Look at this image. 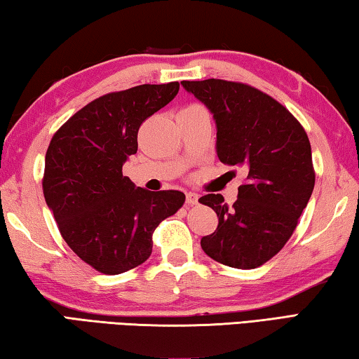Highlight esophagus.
Here are the masks:
<instances>
[{
  "label": "esophagus",
  "mask_w": 359,
  "mask_h": 359,
  "mask_svg": "<svg viewBox=\"0 0 359 359\" xmlns=\"http://www.w3.org/2000/svg\"><path fill=\"white\" fill-rule=\"evenodd\" d=\"M198 199H199V194L198 193H193V191H188L187 193V204L188 205L198 204Z\"/></svg>",
  "instance_id": "34e87169"
}]
</instances>
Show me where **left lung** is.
Masks as SVG:
<instances>
[{"instance_id": "left-lung-1", "label": "left lung", "mask_w": 359, "mask_h": 359, "mask_svg": "<svg viewBox=\"0 0 359 359\" xmlns=\"http://www.w3.org/2000/svg\"><path fill=\"white\" fill-rule=\"evenodd\" d=\"M182 85L214 114L218 160L247 172L231 208L222 194L199 198L218 217L201 247L224 266L255 269L282 250L312 196L307 133L287 107L247 83L208 79Z\"/></svg>"}]
</instances>
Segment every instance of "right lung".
<instances>
[{
  "instance_id": "obj_1",
  "label": "right lung",
  "mask_w": 359,
  "mask_h": 359,
  "mask_svg": "<svg viewBox=\"0 0 359 359\" xmlns=\"http://www.w3.org/2000/svg\"><path fill=\"white\" fill-rule=\"evenodd\" d=\"M177 93L179 82H169L102 95L72 115L48 144L46 203L71 250L102 274L142 264L155 228L185 203L182 191H149L121 172L137 151L142 121Z\"/></svg>"
}]
</instances>
